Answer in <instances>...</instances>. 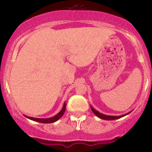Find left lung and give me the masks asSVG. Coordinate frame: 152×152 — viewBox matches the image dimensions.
Segmentation results:
<instances>
[{"label": "left lung", "mask_w": 152, "mask_h": 152, "mask_svg": "<svg viewBox=\"0 0 152 152\" xmlns=\"http://www.w3.org/2000/svg\"><path fill=\"white\" fill-rule=\"evenodd\" d=\"M91 109L92 111H93V113L96 115V116H97L99 118H102V119L108 120V121H109V120L118 119V118H121V117H124V116H126V115H128L129 114H130V113L132 112V111H129V112L126 113V114H125L121 115V116H109V115H106V114H102V113H100V112H99V111H97V110L94 109L91 106Z\"/></svg>", "instance_id": "obj_1"}]
</instances>
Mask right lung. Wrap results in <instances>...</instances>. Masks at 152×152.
<instances>
[{"mask_svg":"<svg viewBox=\"0 0 152 152\" xmlns=\"http://www.w3.org/2000/svg\"><path fill=\"white\" fill-rule=\"evenodd\" d=\"M66 102H64V106H63L61 110L57 114H56L55 116H52V117L50 118H34V117H31V116H28L24 115L26 118H28V119L32 120V121H37V122H40V123H43V124H50V123H53V122H56V121H58L60 118H61L64 115V112L66 111Z\"/></svg>","mask_w":152,"mask_h":152,"instance_id":"add662e5","label":"right lung"}]
</instances>
